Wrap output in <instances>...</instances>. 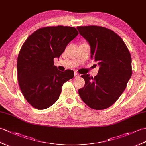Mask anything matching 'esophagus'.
Here are the masks:
<instances>
[{
    "instance_id": "1",
    "label": "esophagus",
    "mask_w": 146,
    "mask_h": 146,
    "mask_svg": "<svg viewBox=\"0 0 146 146\" xmlns=\"http://www.w3.org/2000/svg\"><path fill=\"white\" fill-rule=\"evenodd\" d=\"M79 76H80L79 74L77 72H75V78H78V77H79Z\"/></svg>"
}]
</instances>
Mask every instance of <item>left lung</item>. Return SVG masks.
Listing matches in <instances>:
<instances>
[{"label":"left lung","instance_id":"obj_1","mask_svg":"<svg viewBox=\"0 0 146 146\" xmlns=\"http://www.w3.org/2000/svg\"><path fill=\"white\" fill-rule=\"evenodd\" d=\"M77 29L90 46L91 59L100 65L97 76H81L85 83L78 94L92 109H105L119 99L132 76L131 54L122 39L111 29L98 26Z\"/></svg>","mask_w":146,"mask_h":146}]
</instances>
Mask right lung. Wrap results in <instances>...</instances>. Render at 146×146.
Masks as SVG:
<instances>
[{"label":"right lung","instance_id":"right-lung-1","mask_svg":"<svg viewBox=\"0 0 146 146\" xmlns=\"http://www.w3.org/2000/svg\"><path fill=\"white\" fill-rule=\"evenodd\" d=\"M78 35L70 26H47L32 33L19 52L17 80L24 98L34 108L44 110L60 97L64 83L72 79L74 71H60L54 66L66 46Z\"/></svg>","mask_w":146,"mask_h":146}]
</instances>
